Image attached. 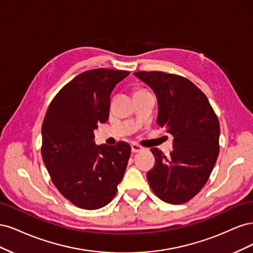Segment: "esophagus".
Instances as JSON below:
<instances>
[{"label":"esophagus","mask_w":253,"mask_h":253,"mask_svg":"<svg viewBox=\"0 0 253 253\" xmlns=\"http://www.w3.org/2000/svg\"><path fill=\"white\" fill-rule=\"evenodd\" d=\"M131 148H132V152L133 153H137V152H140L143 150V148L141 147V145L137 144V143H132L131 144Z\"/></svg>","instance_id":"1"}]
</instances>
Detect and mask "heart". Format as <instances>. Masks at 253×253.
<instances>
[{
  "label": "heart",
  "instance_id": "1",
  "mask_svg": "<svg viewBox=\"0 0 253 253\" xmlns=\"http://www.w3.org/2000/svg\"><path fill=\"white\" fill-rule=\"evenodd\" d=\"M143 89H137V90H135V93H137V91H142Z\"/></svg>",
  "mask_w": 253,
  "mask_h": 253
}]
</instances>
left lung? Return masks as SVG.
I'll return each instance as SVG.
<instances>
[{
	"instance_id": "8db88e82",
	"label": "left lung",
	"mask_w": 253,
	"mask_h": 253,
	"mask_svg": "<svg viewBox=\"0 0 253 253\" xmlns=\"http://www.w3.org/2000/svg\"><path fill=\"white\" fill-rule=\"evenodd\" d=\"M154 90L157 125L174 137L169 156L151 149L155 165L147 173L160 200L172 205L189 202L208 181L219 152V122L208 98L193 82L165 72H136Z\"/></svg>"
}]
</instances>
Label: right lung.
Returning <instances> with one entry per match:
<instances>
[{"instance_id":"add662e5","label":"right lung","mask_w":253,"mask_h":253,"mask_svg":"<svg viewBox=\"0 0 253 253\" xmlns=\"http://www.w3.org/2000/svg\"><path fill=\"white\" fill-rule=\"evenodd\" d=\"M128 75L109 68L83 72L58 91L45 114L44 165L59 192L81 209L108 205L125 175L129 144L96 145L94 129L108 121L112 90Z\"/></svg>"}]
</instances>
